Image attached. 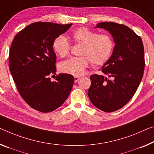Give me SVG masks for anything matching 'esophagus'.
Instances as JSON below:
<instances>
[{
  "instance_id": "34e87169",
  "label": "esophagus",
  "mask_w": 154,
  "mask_h": 154,
  "mask_svg": "<svg viewBox=\"0 0 154 154\" xmlns=\"http://www.w3.org/2000/svg\"><path fill=\"white\" fill-rule=\"evenodd\" d=\"M80 79V77H79V76H75L74 77V82H76L79 81Z\"/></svg>"
}]
</instances>
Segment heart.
<instances>
[{
    "mask_svg": "<svg viewBox=\"0 0 154 154\" xmlns=\"http://www.w3.org/2000/svg\"><path fill=\"white\" fill-rule=\"evenodd\" d=\"M73 41L82 45L79 51L80 56L72 57L60 65V70L65 74L81 75L88 67L89 62L94 65H102L109 60L114 48V41L108 34H100L86 27H80L72 34ZM53 49L55 52L64 58L69 54L70 43L63 36L54 40Z\"/></svg>",
    "mask_w": 154,
    "mask_h": 154,
    "instance_id": "obj_1",
    "label": "heart"
}]
</instances>
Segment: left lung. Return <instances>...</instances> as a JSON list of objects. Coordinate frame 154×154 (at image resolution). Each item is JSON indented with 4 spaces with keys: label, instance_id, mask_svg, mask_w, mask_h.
<instances>
[{
    "label": "left lung",
    "instance_id": "8db88e82",
    "mask_svg": "<svg viewBox=\"0 0 154 154\" xmlns=\"http://www.w3.org/2000/svg\"><path fill=\"white\" fill-rule=\"evenodd\" d=\"M112 35L115 46L102 72L112 77L93 74L88 96L91 103L103 112L120 109L131 100L143 79L145 69L144 47L139 36L126 25L113 22L98 23Z\"/></svg>",
    "mask_w": 154,
    "mask_h": 154
}]
</instances>
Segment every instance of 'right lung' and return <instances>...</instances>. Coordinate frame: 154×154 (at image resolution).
Here are the masks:
<instances>
[{
  "instance_id": "add662e5",
  "label": "right lung",
  "mask_w": 154,
  "mask_h": 154,
  "mask_svg": "<svg viewBox=\"0 0 154 154\" xmlns=\"http://www.w3.org/2000/svg\"><path fill=\"white\" fill-rule=\"evenodd\" d=\"M72 25L33 23L14 38L9 50V70L20 96L38 112L56 109L72 89L74 79L72 75L59 74L55 81L50 79L56 72L53 41Z\"/></svg>"
}]
</instances>
